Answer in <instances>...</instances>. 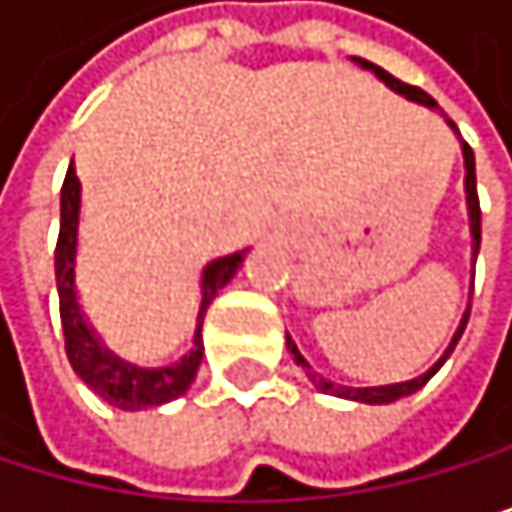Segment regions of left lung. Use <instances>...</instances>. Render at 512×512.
Returning <instances> with one entry per match:
<instances>
[{
  "label": "left lung",
  "instance_id": "left-lung-1",
  "mask_svg": "<svg viewBox=\"0 0 512 512\" xmlns=\"http://www.w3.org/2000/svg\"><path fill=\"white\" fill-rule=\"evenodd\" d=\"M359 64L365 67V70H375L393 91H399V94H405L408 101H418V104H424V107H436V101L427 94V91H421L418 85H408V82H399L396 76H390L387 70H381V67H375V64H368V61H362L359 57ZM451 128H455V122H448ZM464 165H467V208H470V230H473V254L479 251V239H482V211H479V193H476V159H473V150H470V144L464 141ZM467 319H470V310L464 313V319H461V325H458V331H455V338H451V344H448V350L442 353V359L427 371V375H421V378H415V381H405V384H387V387H365V390H353V387H338V384H331V381H325V378H319L316 371H310V365H307V359L298 353V347L291 344V338H288V350H291V356L298 359V365H304L307 368V378L316 384V390H322V393H331V396H344V399H356V402H368V405H384V402H396V399H402V396H411L415 390H421L436 371L442 368V362L451 356V350L458 347V341H461V334H464V328H467Z\"/></svg>",
  "mask_w": 512,
  "mask_h": 512
}]
</instances>
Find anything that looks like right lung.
Returning a JSON list of instances; mask_svg holds the SVG:
<instances>
[{
  "label": "right lung",
  "instance_id": "obj_1",
  "mask_svg": "<svg viewBox=\"0 0 512 512\" xmlns=\"http://www.w3.org/2000/svg\"><path fill=\"white\" fill-rule=\"evenodd\" d=\"M76 227H79V178L76 168H67V178L61 187V233H57V248H54V279H57V294H61V325H64V347L67 359L76 375L116 408L137 411V408H153L162 402L178 399L187 393L193 384L199 362H202V316L208 304L239 270L245 254H230L205 267L202 273V307H199V325L193 350L168 368H134L125 365L122 359L110 356L97 344L91 328L82 319V310L76 304V285H73V264H76Z\"/></svg>",
  "mask_w": 512,
  "mask_h": 512
}]
</instances>
